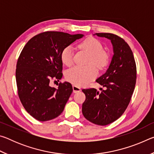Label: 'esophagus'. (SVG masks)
<instances>
[{
    "label": "esophagus",
    "instance_id": "34e87169",
    "mask_svg": "<svg viewBox=\"0 0 154 154\" xmlns=\"http://www.w3.org/2000/svg\"><path fill=\"white\" fill-rule=\"evenodd\" d=\"M72 90H73L74 93H77L81 91V88L78 86H76V85H72Z\"/></svg>",
    "mask_w": 154,
    "mask_h": 154
}]
</instances>
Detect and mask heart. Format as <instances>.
<instances>
[{"label":"heart","mask_w":154,"mask_h":154,"mask_svg":"<svg viewBox=\"0 0 154 154\" xmlns=\"http://www.w3.org/2000/svg\"><path fill=\"white\" fill-rule=\"evenodd\" d=\"M79 47L90 54L88 64H93L99 69H103L107 66L109 56L107 52L103 50L100 41L94 37H88L79 43ZM74 50L71 45H67L62 49L60 59L64 64L71 66L73 62ZM93 65L82 66H72L65 72V77L68 82L75 85L82 86L88 84L97 76V69Z\"/></svg>","instance_id":"obj_1"}]
</instances>
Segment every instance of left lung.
Masks as SVG:
<instances>
[{"mask_svg":"<svg viewBox=\"0 0 154 154\" xmlns=\"http://www.w3.org/2000/svg\"><path fill=\"white\" fill-rule=\"evenodd\" d=\"M111 41L113 56L105 74L96 82L105 88L82 90L85 100L82 113L93 124L105 126L117 120L126 110L133 94L137 79V66L133 53L126 41L111 33H96Z\"/></svg>","mask_w":154,"mask_h":154,"instance_id":"8db88e82","label":"left lung"}]
</instances>
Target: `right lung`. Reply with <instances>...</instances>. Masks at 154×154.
<instances>
[{
    "instance_id": "obj_1",
    "label": "right lung",
    "mask_w": 154,
    "mask_h": 154,
    "mask_svg": "<svg viewBox=\"0 0 154 154\" xmlns=\"http://www.w3.org/2000/svg\"><path fill=\"white\" fill-rule=\"evenodd\" d=\"M83 36L48 31L33 36L23 48L15 71L18 96L26 111L37 120H51L64 111L72 92L71 84L60 83L57 88L49 84L51 79L62 77V49Z\"/></svg>"
}]
</instances>
